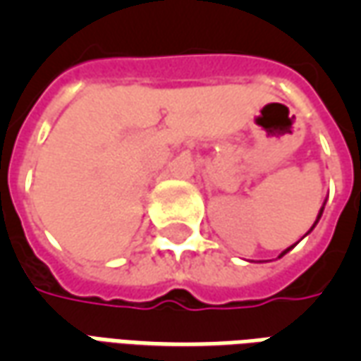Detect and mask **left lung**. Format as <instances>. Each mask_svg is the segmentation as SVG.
<instances>
[{
    "mask_svg": "<svg viewBox=\"0 0 361 361\" xmlns=\"http://www.w3.org/2000/svg\"><path fill=\"white\" fill-rule=\"evenodd\" d=\"M323 209H325V203H323V207H321V211H319V214H317V220H315V222H313V226L310 228V232H311V230H313V228L317 226L319 219H321V214H323ZM310 232H307V234H310ZM307 234H305V235H307ZM295 243H298V242H295ZM295 243H294V245H295ZM294 245H290V247H288V250H284V251H282V253H280V255H279V259H280V257H284V255H286L288 251L292 250V247H294Z\"/></svg>",
    "mask_w": 361,
    "mask_h": 361,
    "instance_id": "1",
    "label": "left lung"
}]
</instances>
